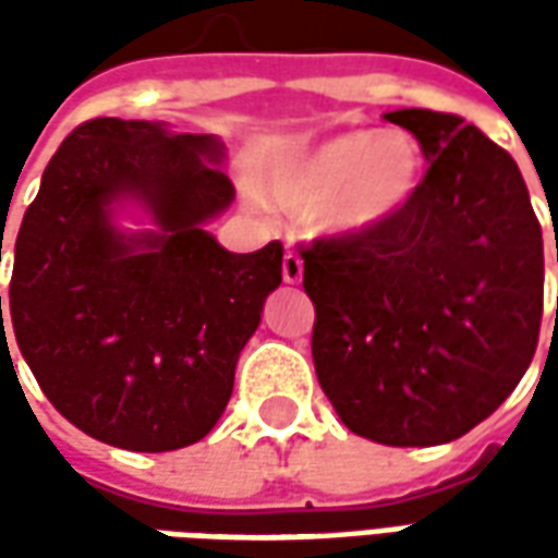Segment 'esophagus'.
<instances>
[{"instance_id":"obj_1","label":"esophagus","mask_w":558,"mask_h":558,"mask_svg":"<svg viewBox=\"0 0 558 558\" xmlns=\"http://www.w3.org/2000/svg\"><path fill=\"white\" fill-rule=\"evenodd\" d=\"M282 279L289 286H298L304 279V260L294 251H286V257H282Z\"/></svg>"}]
</instances>
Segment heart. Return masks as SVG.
Wrapping results in <instances>:
<instances>
[{
	"mask_svg": "<svg viewBox=\"0 0 558 558\" xmlns=\"http://www.w3.org/2000/svg\"><path fill=\"white\" fill-rule=\"evenodd\" d=\"M422 183L418 142L403 130H356L276 163L269 198L282 207L316 204L326 232H363L403 210Z\"/></svg>",
	"mask_w": 558,
	"mask_h": 558,
	"instance_id": "1",
	"label": "heart"
}]
</instances>
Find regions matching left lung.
I'll use <instances>...</instances> for the list:
<instances>
[{
	"label": "left lung",
	"instance_id": "left-lung-1",
	"mask_svg": "<svg viewBox=\"0 0 558 558\" xmlns=\"http://www.w3.org/2000/svg\"><path fill=\"white\" fill-rule=\"evenodd\" d=\"M425 173L385 223L301 247L316 378L360 438H462L515 391L544 316V239L515 161L457 114H385ZM558 260V247H556Z\"/></svg>",
	"mask_w": 558,
	"mask_h": 558
}]
</instances>
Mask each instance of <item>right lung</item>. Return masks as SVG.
I'll return each instance as SVG.
<instances>
[{
  "mask_svg": "<svg viewBox=\"0 0 558 558\" xmlns=\"http://www.w3.org/2000/svg\"><path fill=\"white\" fill-rule=\"evenodd\" d=\"M220 155L210 136L93 118L43 173L14 242L9 329L43 395L89 438L163 453L223 416L239 354L282 282V245L229 254L204 232L235 195L201 161ZM120 194L148 203L162 235L114 233L107 204ZM0 329L9 348L2 298Z\"/></svg>",
  "mask_w": 558,
  "mask_h": 558,
  "instance_id": "1",
  "label": "right lung"
}]
</instances>
